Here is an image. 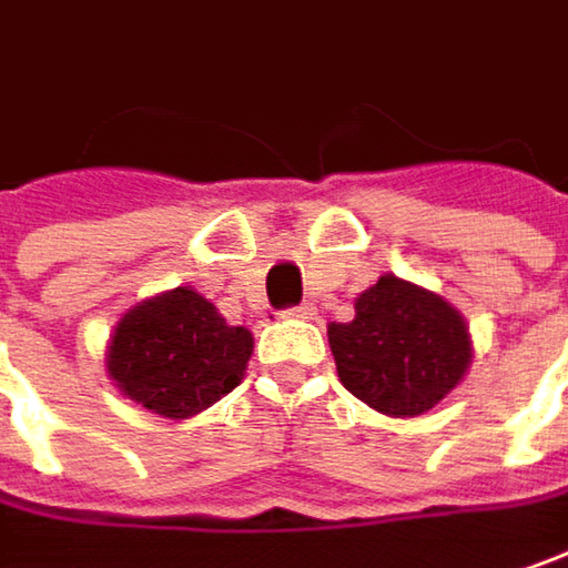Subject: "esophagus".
Returning <instances> with one entry per match:
<instances>
[{"label": "esophagus", "instance_id": "1", "mask_svg": "<svg viewBox=\"0 0 568 568\" xmlns=\"http://www.w3.org/2000/svg\"><path fill=\"white\" fill-rule=\"evenodd\" d=\"M313 313H316V310H313L310 303H300V306H291L284 316H294V320H313Z\"/></svg>", "mask_w": 568, "mask_h": 568}]
</instances>
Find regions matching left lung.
Masks as SVG:
<instances>
[{
    "mask_svg": "<svg viewBox=\"0 0 568 568\" xmlns=\"http://www.w3.org/2000/svg\"><path fill=\"white\" fill-rule=\"evenodd\" d=\"M328 348L345 389L393 418L435 409L473 361L464 316L396 274L355 300L352 323L328 326Z\"/></svg>",
    "mask_w": 568,
    "mask_h": 568,
    "instance_id": "1",
    "label": "left lung"
}]
</instances>
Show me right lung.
Returning a JSON list of instances; mask_svg holds the SVG:
<instances>
[{"label": "right lung", "mask_w": 568, "mask_h": 568, "mask_svg": "<svg viewBox=\"0 0 568 568\" xmlns=\"http://www.w3.org/2000/svg\"><path fill=\"white\" fill-rule=\"evenodd\" d=\"M252 332L230 326L211 300L175 287L136 303L114 326L108 377L162 418H187L240 386Z\"/></svg>", "instance_id": "1"}]
</instances>
